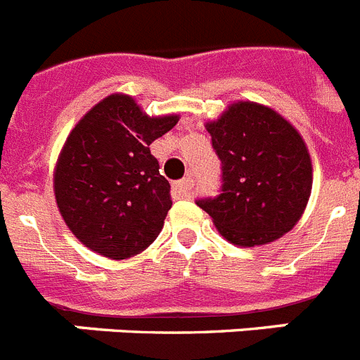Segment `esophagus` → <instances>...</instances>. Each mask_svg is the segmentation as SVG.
Returning a JSON list of instances; mask_svg holds the SVG:
<instances>
[{
	"label": "esophagus",
	"mask_w": 360,
	"mask_h": 360,
	"mask_svg": "<svg viewBox=\"0 0 360 360\" xmlns=\"http://www.w3.org/2000/svg\"><path fill=\"white\" fill-rule=\"evenodd\" d=\"M193 187H195V180L191 176H187L184 180H180V182L174 184V193L178 196H182V198H189L193 193Z\"/></svg>",
	"instance_id": "obj_1"
}]
</instances>
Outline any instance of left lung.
I'll list each match as a JSON object with an SVG mask.
<instances>
[{"instance_id":"8db88e82","label":"left lung","mask_w":360,"mask_h":360,"mask_svg":"<svg viewBox=\"0 0 360 360\" xmlns=\"http://www.w3.org/2000/svg\"><path fill=\"white\" fill-rule=\"evenodd\" d=\"M205 127L222 186L196 205L236 245L281 238L299 222L311 193V160L300 134L275 110L251 101L233 103Z\"/></svg>"}]
</instances>
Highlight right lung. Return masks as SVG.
Segmentation results:
<instances>
[{
	"label": "right lung",
	"instance_id": "add662e5",
	"mask_svg": "<svg viewBox=\"0 0 360 360\" xmlns=\"http://www.w3.org/2000/svg\"><path fill=\"white\" fill-rule=\"evenodd\" d=\"M176 122L149 118L125 94L105 98L79 120L54 174L58 207L79 242L116 260L155 242L173 202L149 146Z\"/></svg>",
	"mask_w": 360,
	"mask_h": 360
}]
</instances>
